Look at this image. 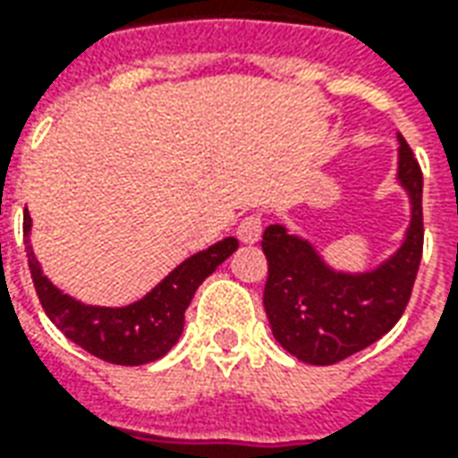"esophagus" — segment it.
I'll use <instances>...</instances> for the list:
<instances>
[{
  "label": "esophagus",
  "instance_id": "34e87169",
  "mask_svg": "<svg viewBox=\"0 0 458 458\" xmlns=\"http://www.w3.org/2000/svg\"><path fill=\"white\" fill-rule=\"evenodd\" d=\"M259 235H262V216H245V218L240 220V225H238L240 242L252 245V242H258Z\"/></svg>",
  "mask_w": 458,
  "mask_h": 458
}]
</instances>
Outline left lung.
<instances>
[{"label": "left lung", "instance_id": "left-lung-1", "mask_svg": "<svg viewBox=\"0 0 458 458\" xmlns=\"http://www.w3.org/2000/svg\"><path fill=\"white\" fill-rule=\"evenodd\" d=\"M397 181L412 216L403 245L368 272L328 267L309 240L269 225L262 235L267 258L265 311L279 345L311 365H334L383 338L400 321L422 259V169L397 134Z\"/></svg>", "mask_w": 458, "mask_h": 458}]
</instances>
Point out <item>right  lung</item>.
Returning <instances> with one entry per match:
<instances>
[{"label":"right lung","mask_w":458,"mask_h":458,"mask_svg":"<svg viewBox=\"0 0 458 458\" xmlns=\"http://www.w3.org/2000/svg\"><path fill=\"white\" fill-rule=\"evenodd\" d=\"M31 233V216H24V235ZM238 250V240L225 238L200 250L169 272L147 297L130 307H90L68 297L44 277L31 245H26L29 269L46 317L83 351L114 365H144L166 355L183 331V314L200 282Z\"/></svg>","instance_id":"1"}]
</instances>
